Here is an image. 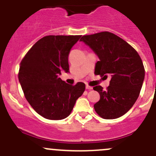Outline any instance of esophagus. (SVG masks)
Instances as JSON below:
<instances>
[{
	"label": "esophagus",
	"instance_id": "34e87169",
	"mask_svg": "<svg viewBox=\"0 0 156 156\" xmlns=\"http://www.w3.org/2000/svg\"><path fill=\"white\" fill-rule=\"evenodd\" d=\"M86 89H87V90H92L93 87H90V86H89V85H88V84H86Z\"/></svg>",
	"mask_w": 156,
	"mask_h": 156
}]
</instances>
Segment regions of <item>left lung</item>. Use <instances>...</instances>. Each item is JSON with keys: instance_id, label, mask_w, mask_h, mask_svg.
Returning <instances> with one entry per match:
<instances>
[{"instance_id": "8db88e82", "label": "left lung", "mask_w": 156, "mask_h": 156, "mask_svg": "<svg viewBox=\"0 0 156 156\" xmlns=\"http://www.w3.org/2000/svg\"><path fill=\"white\" fill-rule=\"evenodd\" d=\"M97 55L95 75L111 77L109 86L103 90L94 87L100 99L94 104L96 112L105 119H115L127 112L140 95L145 69L137 52L125 41L108 31L84 35L81 38Z\"/></svg>"}]
</instances>
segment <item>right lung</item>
<instances>
[{"label":"right lung","instance_id":"1","mask_svg":"<svg viewBox=\"0 0 156 156\" xmlns=\"http://www.w3.org/2000/svg\"><path fill=\"white\" fill-rule=\"evenodd\" d=\"M81 35H48L37 41L20 62L19 81L34 111L50 120L70 115L85 84L62 81L61 71L69 72L68 56Z\"/></svg>","mask_w":156,"mask_h":156}]
</instances>
